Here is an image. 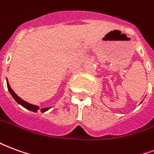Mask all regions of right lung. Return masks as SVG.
<instances>
[{"label": "right lung", "instance_id": "right-lung-1", "mask_svg": "<svg viewBox=\"0 0 154 154\" xmlns=\"http://www.w3.org/2000/svg\"><path fill=\"white\" fill-rule=\"evenodd\" d=\"M7 87H8V90L9 91H10V93H11V95L12 96V97L15 99V100L17 102L18 104H20V105H21L22 106L25 107V108H26L27 110H31V111H33V112H37L38 111V110L39 109V107L37 106H35V105H32V104H29L28 103V102H26V101H25L24 100H22L20 97H19L14 92V91L12 90L11 87V86L9 85V82L8 81H7ZM51 107H48V108H43V109H40L41 112H45V111H47L48 110H49Z\"/></svg>", "mask_w": 154, "mask_h": 154}]
</instances>
